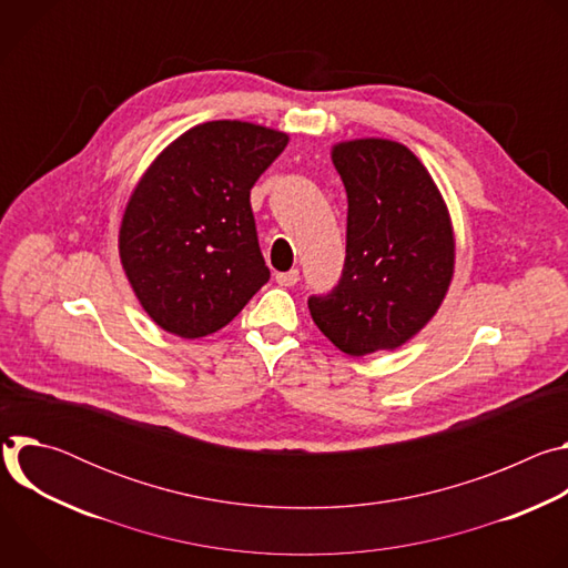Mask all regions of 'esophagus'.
I'll return each mask as SVG.
<instances>
[{"instance_id": "1", "label": "esophagus", "mask_w": 568, "mask_h": 568, "mask_svg": "<svg viewBox=\"0 0 568 568\" xmlns=\"http://www.w3.org/2000/svg\"><path fill=\"white\" fill-rule=\"evenodd\" d=\"M276 283L281 287H294L298 283V270H290V272H278L276 274Z\"/></svg>"}]
</instances>
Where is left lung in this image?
Wrapping results in <instances>:
<instances>
[{"instance_id":"1","label":"left lung","mask_w":568,"mask_h":568,"mask_svg":"<svg viewBox=\"0 0 568 568\" xmlns=\"http://www.w3.org/2000/svg\"><path fill=\"white\" fill-rule=\"evenodd\" d=\"M348 195L339 283L310 296L316 328L342 353L395 351L438 312L454 276V231L420 159L397 141L355 139L333 148Z\"/></svg>"}]
</instances>
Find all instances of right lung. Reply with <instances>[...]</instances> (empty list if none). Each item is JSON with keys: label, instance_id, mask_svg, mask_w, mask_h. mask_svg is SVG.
<instances>
[{"label": "right lung", "instance_id": "right-lung-1", "mask_svg": "<svg viewBox=\"0 0 568 568\" xmlns=\"http://www.w3.org/2000/svg\"><path fill=\"white\" fill-rule=\"evenodd\" d=\"M290 136L245 121H209L161 152L139 180L119 231L125 276L159 328L217 333L270 281L252 186Z\"/></svg>", "mask_w": 568, "mask_h": 568}]
</instances>
